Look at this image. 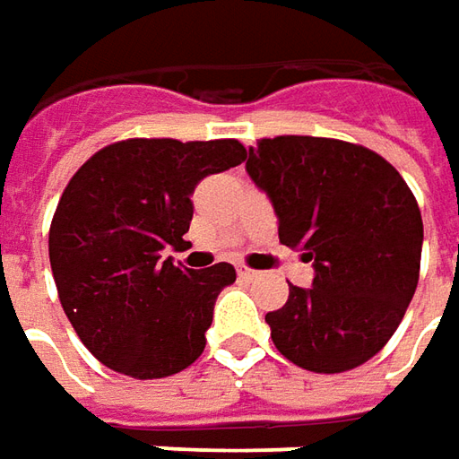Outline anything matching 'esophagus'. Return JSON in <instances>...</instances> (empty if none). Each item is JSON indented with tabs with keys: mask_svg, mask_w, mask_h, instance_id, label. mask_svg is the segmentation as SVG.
I'll return each instance as SVG.
<instances>
[{
	"mask_svg": "<svg viewBox=\"0 0 459 459\" xmlns=\"http://www.w3.org/2000/svg\"><path fill=\"white\" fill-rule=\"evenodd\" d=\"M238 279H243V281H254V279H258V271L248 269V266H238Z\"/></svg>",
	"mask_w": 459,
	"mask_h": 459,
	"instance_id": "34e87169",
	"label": "esophagus"
}]
</instances>
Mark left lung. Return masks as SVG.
Wrapping results in <instances>:
<instances>
[{"mask_svg":"<svg viewBox=\"0 0 459 459\" xmlns=\"http://www.w3.org/2000/svg\"><path fill=\"white\" fill-rule=\"evenodd\" d=\"M246 170L269 195L279 241L314 264L311 289L266 314L296 367L347 372L397 332L420 279L422 216L404 178L369 148L279 135L248 148Z\"/></svg>","mask_w":459,"mask_h":459,"instance_id":"8db88e82","label":"left lung"}]
</instances>
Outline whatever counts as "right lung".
Returning a JSON list of instances; mask_svg holds the SVG:
<instances>
[{"label": "right lung", "instance_id": "right-lung-1", "mask_svg": "<svg viewBox=\"0 0 459 459\" xmlns=\"http://www.w3.org/2000/svg\"><path fill=\"white\" fill-rule=\"evenodd\" d=\"M246 160L238 140L133 138L87 160L59 198L49 264L59 301L92 357L135 379H160L204 354L230 264L178 269L205 176Z\"/></svg>", "mask_w": 459, "mask_h": 459}]
</instances>
